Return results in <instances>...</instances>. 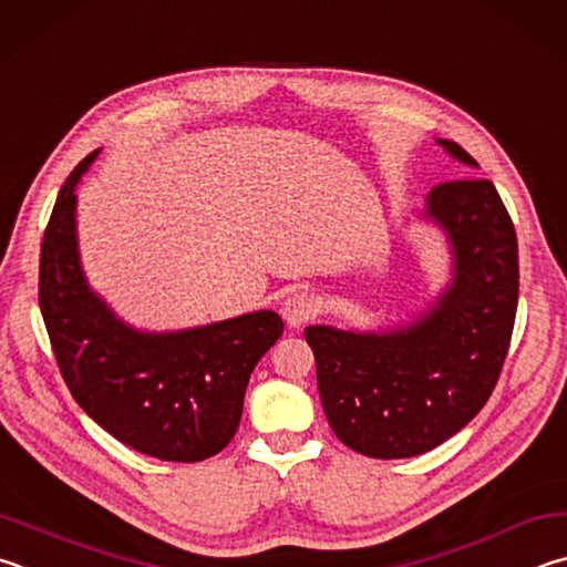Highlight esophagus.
<instances>
[{
  "instance_id": "esophagus-1",
  "label": "esophagus",
  "mask_w": 567,
  "mask_h": 567,
  "mask_svg": "<svg viewBox=\"0 0 567 567\" xmlns=\"http://www.w3.org/2000/svg\"><path fill=\"white\" fill-rule=\"evenodd\" d=\"M281 313L289 326H303L309 323L316 313H319V301L306 291H293L284 299Z\"/></svg>"
}]
</instances>
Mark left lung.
<instances>
[{
	"mask_svg": "<svg viewBox=\"0 0 567 567\" xmlns=\"http://www.w3.org/2000/svg\"><path fill=\"white\" fill-rule=\"evenodd\" d=\"M445 152L478 166L463 146ZM425 216L453 246V284L409 329L353 333L309 326L306 343L339 441L369 458H411L468 425L491 399L518 309V238L488 178L431 188Z\"/></svg>",
	"mask_w": 567,
	"mask_h": 567,
	"instance_id": "obj_1",
	"label": "left lung"
}]
</instances>
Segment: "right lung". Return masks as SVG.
I'll list each match as a JSON object with an SVG mask.
<instances>
[{
  "instance_id": "1",
  "label": "right lung",
  "mask_w": 567,
  "mask_h": 567,
  "mask_svg": "<svg viewBox=\"0 0 567 567\" xmlns=\"http://www.w3.org/2000/svg\"><path fill=\"white\" fill-rule=\"evenodd\" d=\"M94 156L66 176L39 254V309L59 373L89 419L128 449L206 461L234 439L254 365L284 321L256 311L176 333H138L118 321L89 291L76 251L74 186Z\"/></svg>"
}]
</instances>
